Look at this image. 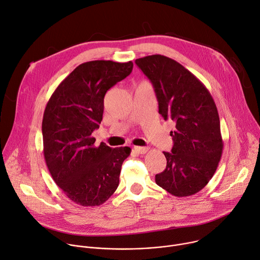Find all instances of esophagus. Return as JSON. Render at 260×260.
<instances>
[{"label": "esophagus", "mask_w": 260, "mask_h": 260, "mask_svg": "<svg viewBox=\"0 0 260 260\" xmlns=\"http://www.w3.org/2000/svg\"><path fill=\"white\" fill-rule=\"evenodd\" d=\"M147 150H148V148H146V147H139V146L134 147V151L137 152L138 154H144L147 152Z\"/></svg>", "instance_id": "1"}]
</instances>
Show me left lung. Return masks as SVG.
Wrapping results in <instances>:
<instances>
[{
  "label": "left lung",
  "instance_id": "8db88e82",
  "mask_svg": "<svg viewBox=\"0 0 260 260\" xmlns=\"http://www.w3.org/2000/svg\"><path fill=\"white\" fill-rule=\"evenodd\" d=\"M151 82L158 113L172 120L171 152L164 151L167 166L155 182L176 197L191 196L214 176L223 151L220 118L206 87L175 60L152 55L135 61Z\"/></svg>",
  "mask_w": 260,
  "mask_h": 260
}]
</instances>
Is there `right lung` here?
<instances>
[{
  "instance_id": "obj_1",
  "label": "right lung",
  "mask_w": 260,
  "mask_h": 260,
  "mask_svg": "<svg viewBox=\"0 0 260 260\" xmlns=\"http://www.w3.org/2000/svg\"><path fill=\"white\" fill-rule=\"evenodd\" d=\"M133 62H85L57 87L42 119L46 166L64 194L77 204L99 206L119 184L123 160L131 148L94 146L107 91L125 79Z\"/></svg>"
}]
</instances>
